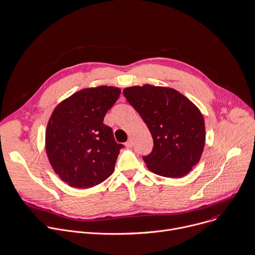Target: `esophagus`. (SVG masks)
I'll return each instance as SVG.
<instances>
[{"label":"esophagus","instance_id":"esophagus-1","mask_svg":"<svg viewBox=\"0 0 255 255\" xmlns=\"http://www.w3.org/2000/svg\"><path fill=\"white\" fill-rule=\"evenodd\" d=\"M126 147H127V148H131V147H132V142H131V139L128 140V142L126 143Z\"/></svg>","mask_w":255,"mask_h":255}]
</instances>
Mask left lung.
I'll list each match as a JSON object with an SVG mask.
<instances>
[{"label": "left lung", "mask_w": 255, "mask_h": 255, "mask_svg": "<svg viewBox=\"0 0 255 255\" xmlns=\"http://www.w3.org/2000/svg\"><path fill=\"white\" fill-rule=\"evenodd\" d=\"M124 95L147 125L152 152L143 156L150 170L164 177H182L199 163L206 129L201 111L174 89L144 85L126 88Z\"/></svg>", "instance_id": "8db88e82"}]
</instances>
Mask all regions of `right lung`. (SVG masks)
<instances>
[{"label": "right lung", "instance_id": "obj_1", "mask_svg": "<svg viewBox=\"0 0 255 255\" xmlns=\"http://www.w3.org/2000/svg\"><path fill=\"white\" fill-rule=\"evenodd\" d=\"M120 94L116 87L83 89L53 110L45 132L46 154L54 172L69 185L92 187L115 170L125 146L116 142L103 120Z\"/></svg>", "mask_w": 255, "mask_h": 255}]
</instances>
